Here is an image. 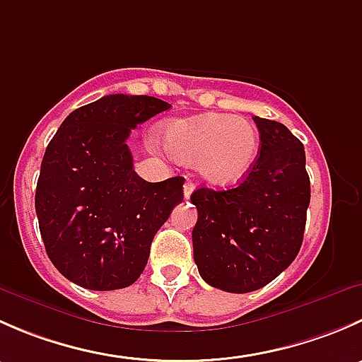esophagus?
Masks as SVG:
<instances>
[{
	"label": "esophagus",
	"mask_w": 362,
	"mask_h": 362,
	"mask_svg": "<svg viewBox=\"0 0 362 362\" xmlns=\"http://www.w3.org/2000/svg\"><path fill=\"white\" fill-rule=\"evenodd\" d=\"M194 187H196L194 182H191V180L185 182V184H184V196H185V199L191 198V194H192V192H194Z\"/></svg>",
	"instance_id": "obj_1"
}]
</instances>
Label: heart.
I'll use <instances>...</instances> for the list:
<instances>
[{"label": "heart", "mask_w": 362, "mask_h": 362, "mask_svg": "<svg viewBox=\"0 0 362 362\" xmlns=\"http://www.w3.org/2000/svg\"><path fill=\"white\" fill-rule=\"evenodd\" d=\"M164 141L170 154L182 163L198 160L199 173L217 185L242 182L259 152L254 124L229 113L171 120L164 129Z\"/></svg>", "instance_id": "obj_1"}]
</instances>
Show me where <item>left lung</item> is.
<instances>
[{
	"label": "left lung",
	"mask_w": 362,
	"mask_h": 362,
	"mask_svg": "<svg viewBox=\"0 0 362 362\" xmlns=\"http://www.w3.org/2000/svg\"><path fill=\"white\" fill-rule=\"evenodd\" d=\"M259 152L240 185L199 187L192 229L194 262L202 279L226 293H252L289 268L303 243L310 178L305 147L276 120L254 117Z\"/></svg>",
	"instance_id": "8db88e82"
}]
</instances>
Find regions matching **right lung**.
<instances>
[{"label":"right lung","mask_w":362,"mask_h":362,"mask_svg":"<svg viewBox=\"0 0 362 362\" xmlns=\"http://www.w3.org/2000/svg\"><path fill=\"white\" fill-rule=\"evenodd\" d=\"M170 107L110 94L73 110L50 140L35 208L47 255L69 282L115 291L144 273L156 233L184 199V178L138 177L126 140Z\"/></svg>","instance_id":"right-lung-1"}]
</instances>
